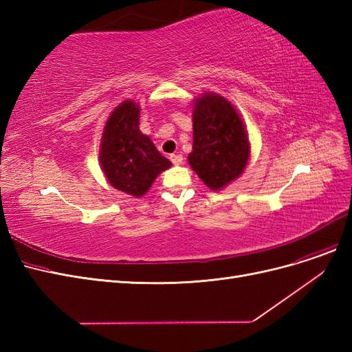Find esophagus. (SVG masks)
I'll use <instances>...</instances> for the list:
<instances>
[{
  "mask_svg": "<svg viewBox=\"0 0 352 352\" xmlns=\"http://www.w3.org/2000/svg\"><path fill=\"white\" fill-rule=\"evenodd\" d=\"M170 160H172V163L175 166H180L184 163V157L180 154H172V155H170Z\"/></svg>",
  "mask_w": 352,
  "mask_h": 352,
  "instance_id": "34e87169",
  "label": "esophagus"
}]
</instances>
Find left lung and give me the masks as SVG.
<instances>
[{"mask_svg": "<svg viewBox=\"0 0 352 352\" xmlns=\"http://www.w3.org/2000/svg\"><path fill=\"white\" fill-rule=\"evenodd\" d=\"M194 144L190 168L211 190L236 180L248 164L251 144L241 114L220 94H201L192 109Z\"/></svg>", "mask_w": 352, "mask_h": 352, "instance_id": "8db88e82", "label": "left lung"}]
</instances>
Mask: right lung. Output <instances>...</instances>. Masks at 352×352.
Returning a JSON list of instances; mask_svg holds the SVG:
<instances>
[{
  "mask_svg": "<svg viewBox=\"0 0 352 352\" xmlns=\"http://www.w3.org/2000/svg\"><path fill=\"white\" fill-rule=\"evenodd\" d=\"M140 113L133 100L117 105L105 122L100 144V164L109 184L136 198L144 197L157 176L172 166L151 138L140 131Z\"/></svg>",
  "mask_w": 352,
  "mask_h": 352,
  "instance_id": "add662e5",
  "label": "right lung"
}]
</instances>
